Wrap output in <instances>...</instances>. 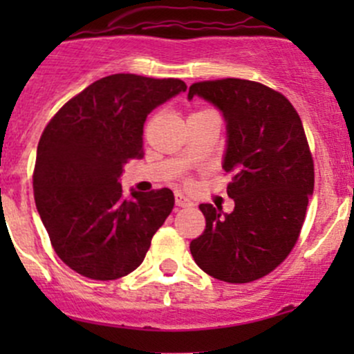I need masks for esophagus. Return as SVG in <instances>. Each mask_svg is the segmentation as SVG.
Wrapping results in <instances>:
<instances>
[{
	"label": "esophagus",
	"mask_w": 354,
	"mask_h": 354,
	"mask_svg": "<svg viewBox=\"0 0 354 354\" xmlns=\"http://www.w3.org/2000/svg\"><path fill=\"white\" fill-rule=\"evenodd\" d=\"M174 202H176L178 207H192V205H194V202H192V200L188 197H185L183 194H180V192H176V194H174Z\"/></svg>",
	"instance_id": "obj_1"
}]
</instances>
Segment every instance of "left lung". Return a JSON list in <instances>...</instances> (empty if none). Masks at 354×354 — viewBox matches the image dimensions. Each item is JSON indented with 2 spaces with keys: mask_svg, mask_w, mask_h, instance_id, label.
Listing matches in <instances>:
<instances>
[{
  "mask_svg": "<svg viewBox=\"0 0 354 354\" xmlns=\"http://www.w3.org/2000/svg\"><path fill=\"white\" fill-rule=\"evenodd\" d=\"M198 95L226 121L223 169L233 212L200 203L205 231L190 243L203 272L224 283L267 276L289 255L313 195V160L298 113L279 92L241 78L198 82Z\"/></svg>",
  "mask_w": 354,
  "mask_h": 354,
  "instance_id": "1",
  "label": "left lung"
}]
</instances>
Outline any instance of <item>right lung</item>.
<instances>
[{"label":"right lung","mask_w":354,"mask_h":354,"mask_svg":"<svg viewBox=\"0 0 354 354\" xmlns=\"http://www.w3.org/2000/svg\"><path fill=\"white\" fill-rule=\"evenodd\" d=\"M187 91L178 78L116 73L75 95L42 131L34 169L35 207L59 259L97 281L123 277L145 259L174 207L169 188L124 197L120 176L144 156V123Z\"/></svg>","instance_id":"add662e5"}]
</instances>
